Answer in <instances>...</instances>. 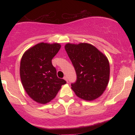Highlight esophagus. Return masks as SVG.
Masks as SVG:
<instances>
[{
    "label": "esophagus",
    "mask_w": 135,
    "mask_h": 135,
    "mask_svg": "<svg viewBox=\"0 0 135 135\" xmlns=\"http://www.w3.org/2000/svg\"><path fill=\"white\" fill-rule=\"evenodd\" d=\"M63 79H64L67 82V83H68V79H67V77H66V76H65V77H64V78H63Z\"/></svg>",
    "instance_id": "obj_1"
}]
</instances>
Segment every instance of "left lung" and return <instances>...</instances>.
<instances>
[{"label":"left lung","instance_id":"left-lung-1","mask_svg":"<svg viewBox=\"0 0 135 135\" xmlns=\"http://www.w3.org/2000/svg\"><path fill=\"white\" fill-rule=\"evenodd\" d=\"M65 48L77 74L76 82L71 84L72 89L84 100H96L103 93L109 81L107 57L88 43H67Z\"/></svg>","mask_w":135,"mask_h":135}]
</instances>
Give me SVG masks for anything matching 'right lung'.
I'll use <instances>...</instances> for the list:
<instances>
[{"label": "right lung", "instance_id": "1", "mask_svg": "<svg viewBox=\"0 0 135 135\" xmlns=\"http://www.w3.org/2000/svg\"><path fill=\"white\" fill-rule=\"evenodd\" d=\"M61 47L59 43L41 42L24 52L20 74L23 88L32 100L46 104L56 96L66 81L57 77L51 60Z\"/></svg>", "mask_w": 135, "mask_h": 135}]
</instances>
